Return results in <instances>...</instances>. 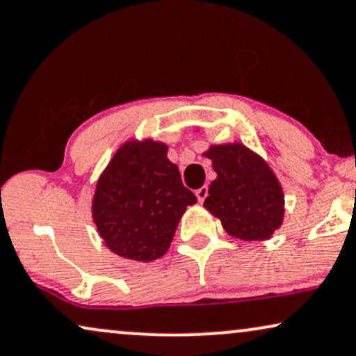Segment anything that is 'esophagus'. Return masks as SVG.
Instances as JSON below:
<instances>
[{"mask_svg":"<svg viewBox=\"0 0 356 356\" xmlns=\"http://www.w3.org/2000/svg\"><path fill=\"white\" fill-rule=\"evenodd\" d=\"M195 195H197V198H198V202L203 203V200H205L207 195H208V187H207V186L200 187V188H198V191L195 192Z\"/></svg>","mask_w":356,"mask_h":356,"instance_id":"obj_1","label":"esophagus"}]
</instances>
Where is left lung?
Here are the masks:
<instances>
[{"instance_id":"1","label":"left lung","mask_w":356,"mask_h":356,"mask_svg":"<svg viewBox=\"0 0 356 356\" xmlns=\"http://www.w3.org/2000/svg\"><path fill=\"white\" fill-rule=\"evenodd\" d=\"M203 156L216 172L203 207L236 239L272 238L285 218V193L267 161L239 141L210 145Z\"/></svg>"}]
</instances>
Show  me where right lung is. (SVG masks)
<instances>
[{
	"label": "right lung",
	"mask_w": 356,
	"mask_h": 356,
	"mask_svg": "<svg viewBox=\"0 0 356 356\" xmlns=\"http://www.w3.org/2000/svg\"><path fill=\"white\" fill-rule=\"evenodd\" d=\"M168 149L163 141L130 138L99 175L92 221L104 245L123 259L163 257L187 207L197 202Z\"/></svg>",
	"instance_id": "obj_1"
}]
</instances>
